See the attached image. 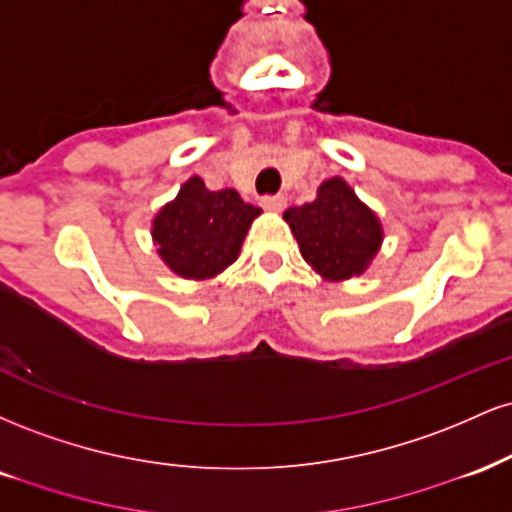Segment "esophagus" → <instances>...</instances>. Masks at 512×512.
Masks as SVG:
<instances>
[{
  "label": "esophagus",
  "mask_w": 512,
  "mask_h": 512,
  "mask_svg": "<svg viewBox=\"0 0 512 512\" xmlns=\"http://www.w3.org/2000/svg\"><path fill=\"white\" fill-rule=\"evenodd\" d=\"M262 207L267 211H281L286 207V197L284 195H267L262 197Z\"/></svg>",
  "instance_id": "obj_1"
}]
</instances>
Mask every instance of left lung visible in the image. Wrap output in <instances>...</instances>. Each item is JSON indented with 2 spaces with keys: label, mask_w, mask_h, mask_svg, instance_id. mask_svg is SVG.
<instances>
[{
  "label": "left lung",
  "mask_w": 512,
  "mask_h": 512,
  "mask_svg": "<svg viewBox=\"0 0 512 512\" xmlns=\"http://www.w3.org/2000/svg\"><path fill=\"white\" fill-rule=\"evenodd\" d=\"M284 219L305 262L325 279L358 276L383 243L380 221L342 178L322 182L315 202L289 209Z\"/></svg>",
  "instance_id": "left-lung-1"
}]
</instances>
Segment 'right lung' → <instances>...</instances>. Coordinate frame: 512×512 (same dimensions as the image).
<instances>
[{"label":"right lung","instance_id":"obj_1","mask_svg":"<svg viewBox=\"0 0 512 512\" xmlns=\"http://www.w3.org/2000/svg\"><path fill=\"white\" fill-rule=\"evenodd\" d=\"M262 209L243 202L236 190L211 192L199 178L180 187L178 197L154 219L158 255L185 279H209L236 262L240 245Z\"/></svg>","mask_w":512,"mask_h":512}]
</instances>
